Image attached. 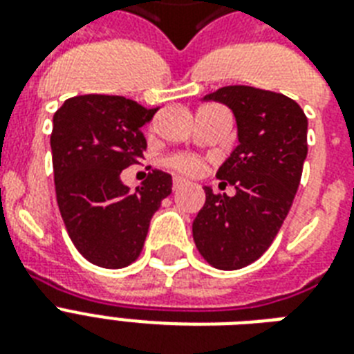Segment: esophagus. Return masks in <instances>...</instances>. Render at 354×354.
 <instances>
[{"instance_id": "1", "label": "esophagus", "mask_w": 354, "mask_h": 354, "mask_svg": "<svg viewBox=\"0 0 354 354\" xmlns=\"http://www.w3.org/2000/svg\"><path fill=\"white\" fill-rule=\"evenodd\" d=\"M183 185H185V180L180 176H174V180H172V189H174V191H178V189L183 187Z\"/></svg>"}]
</instances>
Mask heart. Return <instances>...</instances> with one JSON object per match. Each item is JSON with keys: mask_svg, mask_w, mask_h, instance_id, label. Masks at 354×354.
I'll list each match as a JSON object with an SVG mask.
<instances>
[{"mask_svg": "<svg viewBox=\"0 0 354 354\" xmlns=\"http://www.w3.org/2000/svg\"><path fill=\"white\" fill-rule=\"evenodd\" d=\"M165 165L172 171L180 172V174H185V176H194L198 174L200 169H202V160L198 156L194 154H185V152H180V154H172L165 160Z\"/></svg>", "mask_w": 354, "mask_h": 354, "instance_id": "heart-1", "label": "heart"}]
</instances>
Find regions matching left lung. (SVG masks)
<instances>
[{
	"instance_id": "left-lung-1",
	"label": "left lung",
	"mask_w": 354,
	"mask_h": 354,
	"mask_svg": "<svg viewBox=\"0 0 354 354\" xmlns=\"http://www.w3.org/2000/svg\"><path fill=\"white\" fill-rule=\"evenodd\" d=\"M232 108L239 145L216 172L235 194L204 187L205 204L193 222L200 255L218 270L257 261L290 211L307 158V115L283 93L226 86L204 97Z\"/></svg>"
}]
</instances>
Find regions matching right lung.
<instances>
[{
    "label": "right lung",
    "mask_w": 354,
    "mask_h": 354,
    "mask_svg": "<svg viewBox=\"0 0 354 354\" xmlns=\"http://www.w3.org/2000/svg\"><path fill=\"white\" fill-rule=\"evenodd\" d=\"M147 110L119 95L71 97L53 118L55 189L69 239L80 255L102 268H124L139 257L150 218L172 191V178L149 172L136 191L121 182L122 169L147 150L141 128Z\"/></svg>",
    "instance_id": "obj_1"
}]
</instances>
